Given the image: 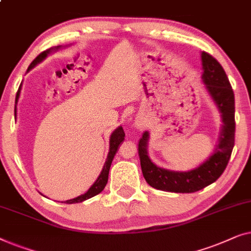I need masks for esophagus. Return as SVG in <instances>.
Instances as JSON below:
<instances>
[{"label": "esophagus", "mask_w": 251, "mask_h": 251, "mask_svg": "<svg viewBox=\"0 0 251 251\" xmlns=\"http://www.w3.org/2000/svg\"><path fill=\"white\" fill-rule=\"evenodd\" d=\"M136 125H137V126H142L143 124H142V122H137Z\"/></svg>", "instance_id": "34e87169"}]
</instances>
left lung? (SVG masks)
I'll use <instances>...</instances> for the list:
<instances>
[{"label":"left lung","instance_id":"obj_1","mask_svg":"<svg viewBox=\"0 0 251 251\" xmlns=\"http://www.w3.org/2000/svg\"><path fill=\"white\" fill-rule=\"evenodd\" d=\"M202 76L201 79L206 90L221 112L222 126L220 140L215 152L199 167L189 172H174L154 165L148 156L149 133L144 132L139 142L141 168L148 184L161 191L176 193H192L214 183L226 168L234 147V93L223 67L214 56L201 52Z\"/></svg>","mask_w":251,"mask_h":251}]
</instances>
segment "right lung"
<instances>
[{
  "label": "right lung",
  "instance_id": "right-lung-1",
  "mask_svg": "<svg viewBox=\"0 0 251 251\" xmlns=\"http://www.w3.org/2000/svg\"><path fill=\"white\" fill-rule=\"evenodd\" d=\"M60 49V47H56L54 49H49L47 51H43L42 53L38 54L36 58L34 59V61L30 63L29 67H28L27 72H29L31 68H34L35 66L37 65V63H40L42 60H44L47 58V55L50 53L51 51L53 50H58ZM21 85L23 84H20L18 92H17V95H16V103L17 101H18L19 99V95H20V90H21ZM17 116V108H15V117ZM124 137H125V133H124V129H123L122 126H119L118 128H116L114 132H112L111 136H110V147H109V153H108V157H107V160L104 162V166L103 168H102L101 171V174L99 175V177L97 181L93 183V185L91 186L89 189V191L86 193H84V195L77 197V198H74V199H70V200H67L66 203H77V202H82L84 200H87L90 199V198L94 197L99 195V193L102 192V190L104 189V186L107 185V182H108V175H109V169H110V166H111V162L114 160V157L116 152L118 151V147L119 144H121L123 141H124Z\"/></svg>",
  "mask_w": 251,
  "mask_h": 251
}]
</instances>
